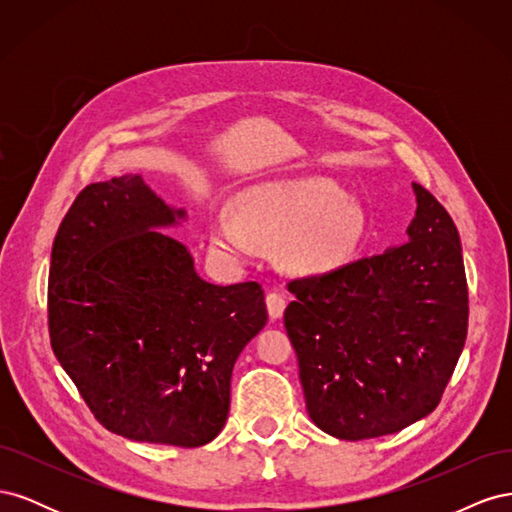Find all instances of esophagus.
<instances>
[{"label": "esophagus", "instance_id": "obj_1", "mask_svg": "<svg viewBox=\"0 0 512 512\" xmlns=\"http://www.w3.org/2000/svg\"><path fill=\"white\" fill-rule=\"evenodd\" d=\"M284 309H286L284 294H280V292H269V294H267V312H269V316H271L273 320L282 318Z\"/></svg>", "mask_w": 512, "mask_h": 512}]
</instances>
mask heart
<instances>
[{"mask_svg": "<svg viewBox=\"0 0 512 512\" xmlns=\"http://www.w3.org/2000/svg\"><path fill=\"white\" fill-rule=\"evenodd\" d=\"M237 217L220 213L209 222L213 247L245 258L254 243L280 250L282 265L299 275L339 269L359 250L367 215L335 181L307 177L265 181L235 200Z\"/></svg>", "mask_w": 512, "mask_h": 512, "instance_id": "b5f03b06", "label": "heart"}]
</instances>
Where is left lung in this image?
Here are the masks:
<instances>
[{
  "instance_id": "left-lung-1",
  "label": "left lung",
  "mask_w": 512,
  "mask_h": 512,
  "mask_svg": "<svg viewBox=\"0 0 512 512\" xmlns=\"http://www.w3.org/2000/svg\"><path fill=\"white\" fill-rule=\"evenodd\" d=\"M408 243L292 280L284 324L309 418L339 440L389 436L436 410L468 335V282L448 211L412 183Z\"/></svg>"
}]
</instances>
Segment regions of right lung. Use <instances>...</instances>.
Returning <instances> with one entry per match:
<instances>
[{
  "label": "right lung",
  "instance_id": "right-lung-1",
  "mask_svg": "<svg viewBox=\"0 0 512 512\" xmlns=\"http://www.w3.org/2000/svg\"><path fill=\"white\" fill-rule=\"evenodd\" d=\"M179 220L141 175L87 185L53 243L49 333L108 431L196 448L222 431L232 367L269 316L260 284L196 273L188 247L158 230Z\"/></svg>",
  "mask_w": 512,
  "mask_h": 512
}]
</instances>
